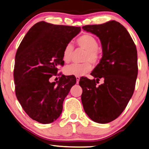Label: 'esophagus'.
Wrapping results in <instances>:
<instances>
[{
	"mask_svg": "<svg viewBox=\"0 0 149 149\" xmlns=\"http://www.w3.org/2000/svg\"><path fill=\"white\" fill-rule=\"evenodd\" d=\"M76 79H77V83L79 84V80H80V77H76Z\"/></svg>",
	"mask_w": 149,
	"mask_h": 149,
	"instance_id": "esophagus-1",
	"label": "esophagus"
}]
</instances>
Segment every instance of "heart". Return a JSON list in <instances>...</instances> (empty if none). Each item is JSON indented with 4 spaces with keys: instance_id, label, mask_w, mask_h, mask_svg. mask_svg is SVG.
I'll return each instance as SVG.
<instances>
[{
    "instance_id": "b5f03b06",
    "label": "heart",
    "mask_w": 149,
    "mask_h": 149,
    "mask_svg": "<svg viewBox=\"0 0 149 149\" xmlns=\"http://www.w3.org/2000/svg\"><path fill=\"white\" fill-rule=\"evenodd\" d=\"M77 44L80 47L86 50L84 55L83 63L72 64L67 66L65 69V73L67 75L80 77L89 72L92 69L91 61L93 64H96L100 58V53L97 49L98 42L94 36L91 34H83L77 39ZM74 52V46L72 43H68L65 46L63 51L62 58L63 61L69 63L72 58Z\"/></svg>"
}]
</instances>
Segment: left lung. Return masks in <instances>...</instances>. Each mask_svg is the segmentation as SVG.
Wrapping results in <instances>:
<instances>
[{"label":"left lung","instance_id":"8db88e82","mask_svg":"<svg viewBox=\"0 0 149 149\" xmlns=\"http://www.w3.org/2000/svg\"><path fill=\"white\" fill-rule=\"evenodd\" d=\"M82 29L100 38L103 55L91 74L96 79L80 78L82 103L92 121L108 123L121 115L133 94L138 74L136 45L125 27L115 20ZM100 78L104 83L97 86Z\"/></svg>","mask_w":149,"mask_h":149}]
</instances>
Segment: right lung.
<instances>
[{
	"instance_id": "obj_1",
	"label": "right lung",
	"mask_w": 149,
	"mask_h": 149,
	"mask_svg": "<svg viewBox=\"0 0 149 149\" xmlns=\"http://www.w3.org/2000/svg\"><path fill=\"white\" fill-rule=\"evenodd\" d=\"M80 31V27L41 21L31 27L19 45L14 69L16 96L29 117L39 123H52L60 116L63 101L76 84L74 76L63 74L53 82L50 79L64 65L65 46Z\"/></svg>"
}]
</instances>
